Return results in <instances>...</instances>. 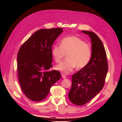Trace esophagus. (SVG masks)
Returning <instances> with one entry per match:
<instances>
[{"instance_id": "esophagus-1", "label": "esophagus", "mask_w": 122, "mask_h": 122, "mask_svg": "<svg viewBox=\"0 0 122 122\" xmlns=\"http://www.w3.org/2000/svg\"><path fill=\"white\" fill-rule=\"evenodd\" d=\"M62 77L63 78H66V77H67V76H66L65 74H62Z\"/></svg>"}]
</instances>
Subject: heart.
I'll return each mask as SVG.
<instances>
[{"label":"heart","instance_id":"heart-1","mask_svg":"<svg viewBox=\"0 0 122 122\" xmlns=\"http://www.w3.org/2000/svg\"><path fill=\"white\" fill-rule=\"evenodd\" d=\"M51 53L56 63L60 62L67 54V59L55 67L57 71L65 74H68L75 67L77 69L85 68L92 57L90 45L76 36H67L62 39L60 46L54 45Z\"/></svg>","mask_w":122,"mask_h":122}]
</instances>
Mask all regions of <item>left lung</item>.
I'll return each mask as SVG.
<instances>
[{"label":"left lung","mask_w":122,"mask_h":122,"mask_svg":"<svg viewBox=\"0 0 122 122\" xmlns=\"http://www.w3.org/2000/svg\"><path fill=\"white\" fill-rule=\"evenodd\" d=\"M92 40V57L88 65L72 76L68 97L73 104L83 106L102 89L108 71L106 51L103 42L92 32L82 30Z\"/></svg>","instance_id":"8db88e82"}]
</instances>
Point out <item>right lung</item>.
Returning <instances> with one entry per match:
<instances>
[{
  "instance_id": "right-lung-1",
  "label": "right lung",
  "mask_w": 122,
  "mask_h": 122,
  "mask_svg": "<svg viewBox=\"0 0 122 122\" xmlns=\"http://www.w3.org/2000/svg\"><path fill=\"white\" fill-rule=\"evenodd\" d=\"M63 30L61 28L41 29L32 35L19 49L17 72L20 87L26 96L33 101L46 97L51 86L60 79L53 67L51 47Z\"/></svg>"
}]
</instances>
